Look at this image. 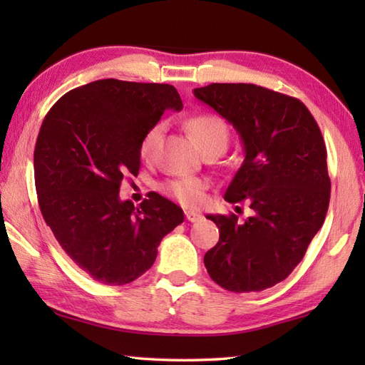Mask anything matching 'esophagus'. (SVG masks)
Listing matches in <instances>:
<instances>
[{
  "instance_id": "obj_1",
  "label": "esophagus",
  "mask_w": 365,
  "mask_h": 365,
  "mask_svg": "<svg viewBox=\"0 0 365 365\" xmlns=\"http://www.w3.org/2000/svg\"><path fill=\"white\" fill-rule=\"evenodd\" d=\"M185 216H187V220H188L190 222H196V221L202 220V215L195 212V210H187V212H185Z\"/></svg>"
}]
</instances>
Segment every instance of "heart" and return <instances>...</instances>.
I'll use <instances>...</instances> for the list:
<instances>
[{
    "label": "heart",
    "mask_w": 365,
    "mask_h": 365,
    "mask_svg": "<svg viewBox=\"0 0 365 365\" xmlns=\"http://www.w3.org/2000/svg\"><path fill=\"white\" fill-rule=\"evenodd\" d=\"M187 125L202 152L208 149H215V147L226 149L229 141V130L226 122L218 118V115H192ZM161 123H157V125H153L145 131V135L141 139V144H139V153H141L143 158L152 157L155 145H157L161 136ZM204 188L205 183L202 180H199V178H180V180H173L165 185V191L168 195L175 197L178 202H182L183 205L191 207L197 205L200 200H202Z\"/></svg>",
    "instance_id": "heart-1"
}]
</instances>
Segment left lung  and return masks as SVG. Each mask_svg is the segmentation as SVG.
Listing matches in <instances>:
<instances>
[{
  "instance_id": "left-lung-1",
  "label": "left lung",
  "mask_w": 365,
  "mask_h": 365,
  "mask_svg": "<svg viewBox=\"0 0 365 365\" xmlns=\"http://www.w3.org/2000/svg\"><path fill=\"white\" fill-rule=\"evenodd\" d=\"M195 97L234 125L245 149L224 199L252 215H207L220 242L204 255L208 274L235 293L284 281L324 222L331 196L327 147L298 98L246 83H213Z\"/></svg>"
}]
</instances>
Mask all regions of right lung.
<instances>
[{"label": "right lung", "mask_w": 365, "mask_h": 365, "mask_svg": "<svg viewBox=\"0 0 365 365\" xmlns=\"http://www.w3.org/2000/svg\"><path fill=\"white\" fill-rule=\"evenodd\" d=\"M182 108L170 84L108 78L67 92L45 115L34 149L38 207L66 254L98 282H133L183 222L182 208L157 192L139 207L119 197L141 166L145 131Z\"/></svg>", "instance_id": "obj_1"}]
</instances>
